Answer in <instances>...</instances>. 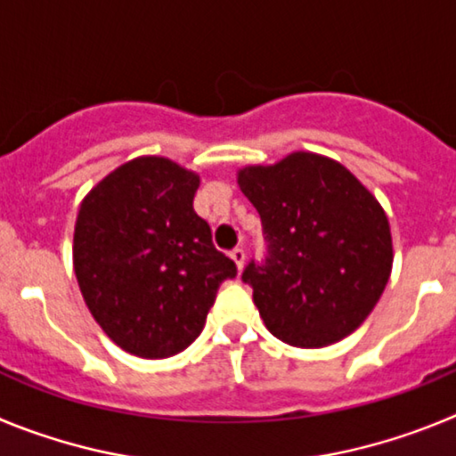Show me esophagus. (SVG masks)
I'll return each mask as SVG.
<instances>
[{
	"label": "esophagus",
	"instance_id": "obj_1",
	"mask_svg": "<svg viewBox=\"0 0 456 456\" xmlns=\"http://www.w3.org/2000/svg\"><path fill=\"white\" fill-rule=\"evenodd\" d=\"M231 257H232V263L237 265V269L241 272V267H244V263H247V253H244V248H235V251H231Z\"/></svg>",
	"mask_w": 456,
	"mask_h": 456
}]
</instances>
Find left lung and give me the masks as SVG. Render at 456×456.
<instances>
[{
  "mask_svg": "<svg viewBox=\"0 0 456 456\" xmlns=\"http://www.w3.org/2000/svg\"><path fill=\"white\" fill-rule=\"evenodd\" d=\"M263 219L269 256L241 281L278 340L315 349L347 338L372 313L393 269L384 208L349 168L297 151L237 171Z\"/></svg>",
  "mask_w": 456,
  "mask_h": 456,
  "instance_id": "1",
  "label": "left lung"
}]
</instances>
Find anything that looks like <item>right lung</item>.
<instances>
[{
  "label": "right lung",
  "instance_id": "obj_1",
  "mask_svg": "<svg viewBox=\"0 0 456 456\" xmlns=\"http://www.w3.org/2000/svg\"><path fill=\"white\" fill-rule=\"evenodd\" d=\"M199 173L143 155L104 175L84 196L72 267L93 320L141 358H168L200 336L216 289L235 278L193 212Z\"/></svg>",
  "mask_w": 456,
  "mask_h": 456
}]
</instances>
